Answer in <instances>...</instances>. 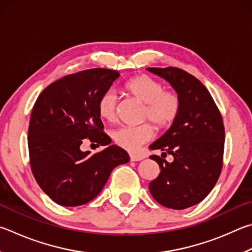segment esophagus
Returning a JSON list of instances; mask_svg holds the SVG:
<instances>
[{"label":"esophagus","instance_id":"obj_1","mask_svg":"<svg viewBox=\"0 0 252 252\" xmlns=\"http://www.w3.org/2000/svg\"><path fill=\"white\" fill-rule=\"evenodd\" d=\"M129 157H130V161H132V162L141 161V159L144 158L143 157H141V155H139V154H132V153L129 155Z\"/></svg>","mask_w":252,"mask_h":252}]
</instances>
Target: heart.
Listing matches in <instances>:
<instances>
[{
  "label": "heart",
  "mask_w": 252,
  "mask_h": 252,
  "mask_svg": "<svg viewBox=\"0 0 252 252\" xmlns=\"http://www.w3.org/2000/svg\"><path fill=\"white\" fill-rule=\"evenodd\" d=\"M126 95L144 103L142 109V121H150L158 130H167L177 121L182 110L181 95L175 90L165 89L162 81L149 75H138L122 85ZM99 117L108 122H113L118 113V97L111 90L100 95L97 104ZM153 138V127L150 123L139 126H121L112 133V139L118 146L136 151Z\"/></svg>",
  "instance_id": "obj_1"
}]
</instances>
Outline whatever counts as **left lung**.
Segmentation results:
<instances>
[{
    "instance_id": "obj_1",
    "label": "left lung",
    "mask_w": 252,
    "mask_h": 252,
    "mask_svg": "<svg viewBox=\"0 0 252 252\" xmlns=\"http://www.w3.org/2000/svg\"><path fill=\"white\" fill-rule=\"evenodd\" d=\"M148 70L166 79L182 99L177 121L150 145L163 153L162 158L150 157L161 173L149 189L158 204L185 209L202 202L220 176L225 146L222 117L207 88L193 75L177 67ZM167 154L174 158L171 163L165 159Z\"/></svg>"
}]
</instances>
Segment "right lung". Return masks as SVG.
<instances>
[{
    "label": "right lung",
    "mask_w": 252,
    "mask_h": 252,
    "mask_svg": "<svg viewBox=\"0 0 252 252\" xmlns=\"http://www.w3.org/2000/svg\"><path fill=\"white\" fill-rule=\"evenodd\" d=\"M119 72L94 68L67 75L45 88L35 101L29 126L32 172L40 189L55 203L75 207L101 191L112 170L129 162L117 145L100 152H82L85 139L110 144L98 114V100Z\"/></svg>",
    "instance_id": "add662e5"
}]
</instances>
